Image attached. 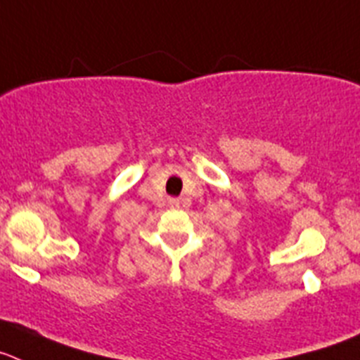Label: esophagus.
<instances>
[{
    "mask_svg": "<svg viewBox=\"0 0 360 360\" xmlns=\"http://www.w3.org/2000/svg\"><path fill=\"white\" fill-rule=\"evenodd\" d=\"M168 202H170L172 208H179V206H186V205H188V201H186V199H184V198H177V199L172 198Z\"/></svg>",
    "mask_w": 360,
    "mask_h": 360,
    "instance_id": "obj_1",
    "label": "esophagus"
}]
</instances>
